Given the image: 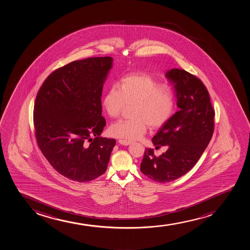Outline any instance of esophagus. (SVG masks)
Wrapping results in <instances>:
<instances>
[{
    "instance_id": "34e87169",
    "label": "esophagus",
    "mask_w": 250,
    "mask_h": 250,
    "mask_svg": "<svg viewBox=\"0 0 250 250\" xmlns=\"http://www.w3.org/2000/svg\"><path fill=\"white\" fill-rule=\"evenodd\" d=\"M119 144L121 145H125V146H128V145H130L131 144V142L130 141H129V140H119Z\"/></svg>"
}]
</instances>
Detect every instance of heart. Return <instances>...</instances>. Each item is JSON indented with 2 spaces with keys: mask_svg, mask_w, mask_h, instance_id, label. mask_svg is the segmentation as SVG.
Returning <instances> with one entry per match:
<instances>
[{
  "mask_svg": "<svg viewBox=\"0 0 250 250\" xmlns=\"http://www.w3.org/2000/svg\"><path fill=\"white\" fill-rule=\"evenodd\" d=\"M102 104L111 118L121 116L126 105H134L133 119L113 124L110 132L115 137L138 140L146 133L148 125L158 129L169 120L174 111V91L152 76L130 74L108 89Z\"/></svg>",
  "mask_w": 250,
  "mask_h": 250,
  "instance_id": "heart-1",
  "label": "heart"
}]
</instances>
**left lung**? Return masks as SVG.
I'll return each instance as SVG.
<instances>
[{
	"label": "left lung",
	"instance_id": "8db88e82",
	"mask_svg": "<svg viewBox=\"0 0 250 250\" xmlns=\"http://www.w3.org/2000/svg\"><path fill=\"white\" fill-rule=\"evenodd\" d=\"M165 77L172 84L179 110L153 136L156 148L166 146L159 157L146 148L140 170L159 183H167L193 167L209 145L214 131L215 111L202 81L185 70H168Z\"/></svg>",
	"mask_w": 250,
	"mask_h": 250
}]
</instances>
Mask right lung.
<instances>
[{
    "label": "right lung",
    "mask_w": 250,
    "mask_h": 250,
    "mask_svg": "<svg viewBox=\"0 0 250 250\" xmlns=\"http://www.w3.org/2000/svg\"><path fill=\"white\" fill-rule=\"evenodd\" d=\"M111 57L73 61L43 82L34 108L38 145L54 169L85 183L106 171L116 140L102 138V89Z\"/></svg>",
    "instance_id": "1"
}]
</instances>
